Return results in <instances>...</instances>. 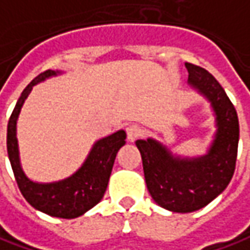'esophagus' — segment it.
<instances>
[{
  "label": "esophagus",
  "mask_w": 250,
  "mask_h": 250,
  "mask_svg": "<svg viewBox=\"0 0 250 250\" xmlns=\"http://www.w3.org/2000/svg\"><path fill=\"white\" fill-rule=\"evenodd\" d=\"M125 133H127V140L130 142H134L140 135H141V128H140V125H127Z\"/></svg>",
  "instance_id": "esophagus-1"
}]
</instances>
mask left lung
Masks as SVG:
<instances>
[{"label":"left lung","instance_id":"left-lung-1","mask_svg":"<svg viewBox=\"0 0 250 250\" xmlns=\"http://www.w3.org/2000/svg\"><path fill=\"white\" fill-rule=\"evenodd\" d=\"M188 84L210 102L216 133L203 156L174 155L153 138L137 140L144 176L152 199L176 213L199 210L229 184L237 162L239 123L237 110L219 82L203 67L185 63Z\"/></svg>","mask_w":250,"mask_h":250}]
</instances>
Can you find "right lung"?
<instances>
[{
  "label": "right lung",
  "instance_id": "1",
  "mask_svg": "<svg viewBox=\"0 0 250 250\" xmlns=\"http://www.w3.org/2000/svg\"><path fill=\"white\" fill-rule=\"evenodd\" d=\"M62 73V70H47L39 74L23 90L8 122L6 149L15 180L24 199L34 209L48 216L59 219H76L94 208L104 198L117 152L125 144L127 135L125 130H119L105 138L98 140L92 145L82 167L65 180L54 183H36L26 176L21 163L16 137L18 117L24 101L36 84Z\"/></svg>",
  "mask_w": 250,
  "mask_h": 250
}]
</instances>
